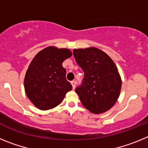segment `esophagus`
<instances>
[{
    "label": "esophagus",
    "mask_w": 148,
    "mask_h": 148,
    "mask_svg": "<svg viewBox=\"0 0 148 148\" xmlns=\"http://www.w3.org/2000/svg\"><path fill=\"white\" fill-rule=\"evenodd\" d=\"M71 84L72 86H73V88L75 89V85H76V82H75V81H73V82H71Z\"/></svg>",
    "instance_id": "esophagus-1"
}]
</instances>
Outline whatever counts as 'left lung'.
Segmentation results:
<instances>
[{
	"mask_svg": "<svg viewBox=\"0 0 148 148\" xmlns=\"http://www.w3.org/2000/svg\"><path fill=\"white\" fill-rule=\"evenodd\" d=\"M77 64L84 73L82 84L75 88L84 108L99 114L108 111L119 96L121 80L113 60L95 47L73 50Z\"/></svg>",
	"mask_w": 148,
	"mask_h": 148,
	"instance_id": "obj_1",
	"label": "left lung"
}]
</instances>
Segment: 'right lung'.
Wrapping results in <instances>:
<instances>
[{
  "label": "right lung",
  "instance_id": "obj_1",
  "mask_svg": "<svg viewBox=\"0 0 148 148\" xmlns=\"http://www.w3.org/2000/svg\"><path fill=\"white\" fill-rule=\"evenodd\" d=\"M71 56L68 49L49 47L39 52L31 61L24 78V88L27 97L36 108H55L73 89L62 66L63 61Z\"/></svg>",
  "mask_w": 148,
  "mask_h": 148
}]
</instances>
